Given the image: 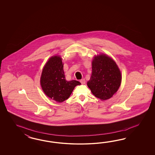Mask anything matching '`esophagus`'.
<instances>
[{"mask_svg": "<svg viewBox=\"0 0 155 155\" xmlns=\"http://www.w3.org/2000/svg\"><path fill=\"white\" fill-rule=\"evenodd\" d=\"M80 82H81L82 84H85L86 81H85L84 79H82V80H80Z\"/></svg>", "mask_w": 155, "mask_h": 155, "instance_id": "esophagus-1", "label": "esophagus"}]
</instances>
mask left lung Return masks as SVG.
<instances>
[{
    "instance_id": "left-lung-1",
    "label": "left lung",
    "mask_w": 155,
    "mask_h": 155,
    "mask_svg": "<svg viewBox=\"0 0 155 155\" xmlns=\"http://www.w3.org/2000/svg\"><path fill=\"white\" fill-rule=\"evenodd\" d=\"M121 81L120 71L113 58L104 54L94 57L92 73L87 84L95 97L102 101L111 98Z\"/></svg>"
}]
</instances>
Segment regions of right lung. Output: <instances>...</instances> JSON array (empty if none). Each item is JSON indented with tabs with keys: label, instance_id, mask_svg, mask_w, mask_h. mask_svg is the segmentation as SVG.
<instances>
[{
	"label": "right lung",
	"instance_id": "add662e5",
	"mask_svg": "<svg viewBox=\"0 0 155 155\" xmlns=\"http://www.w3.org/2000/svg\"><path fill=\"white\" fill-rule=\"evenodd\" d=\"M64 64L59 56L51 57L42 69L40 84L49 98L57 102H62L70 97L79 81H67L64 71Z\"/></svg>",
	"mask_w": 155,
	"mask_h": 155
}]
</instances>
